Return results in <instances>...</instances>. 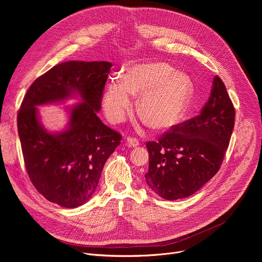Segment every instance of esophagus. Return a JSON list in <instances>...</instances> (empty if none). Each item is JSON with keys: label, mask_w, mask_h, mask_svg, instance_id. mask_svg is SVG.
I'll return each instance as SVG.
<instances>
[{"label": "esophagus", "mask_w": 262, "mask_h": 262, "mask_svg": "<svg viewBox=\"0 0 262 262\" xmlns=\"http://www.w3.org/2000/svg\"><path fill=\"white\" fill-rule=\"evenodd\" d=\"M126 146L130 147V148H134V147H137L139 146V141L136 139V138H130L128 137L126 139Z\"/></svg>", "instance_id": "34e87169"}]
</instances>
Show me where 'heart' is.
Here are the masks:
<instances>
[{
  "instance_id": "1",
  "label": "heart",
  "mask_w": 262,
  "mask_h": 262,
  "mask_svg": "<svg viewBox=\"0 0 262 262\" xmlns=\"http://www.w3.org/2000/svg\"><path fill=\"white\" fill-rule=\"evenodd\" d=\"M195 93L192 78L166 62L135 64L110 83L102 97L108 121L122 122L133 107L132 96H140L139 114L159 130L179 124L188 114Z\"/></svg>"
}]
</instances>
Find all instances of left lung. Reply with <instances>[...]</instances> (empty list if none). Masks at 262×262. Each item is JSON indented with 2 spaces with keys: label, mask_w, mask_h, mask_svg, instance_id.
<instances>
[{
  "label": "left lung",
  "mask_w": 262,
  "mask_h": 262,
  "mask_svg": "<svg viewBox=\"0 0 262 262\" xmlns=\"http://www.w3.org/2000/svg\"><path fill=\"white\" fill-rule=\"evenodd\" d=\"M234 106L226 87L214 77L200 114L173 127L159 142H148L146 184L166 200L186 198L219 171L234 127Z\"/></svg>",
  "instance_id": "obj_1"
}]
</instances>
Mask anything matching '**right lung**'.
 I'll use <instances>...</instances> for the list:
<instances>
[{
    "instance_id": "1",
    "label": "right lung",
    "mask_w": 262,
    "mask_h": 262,
    "mask_svg": "<svg viewBox=\"0 0 262 262\" xmlns=\"http://www.w3.org/2000/svg\"><path fill=\"white\" fill-rule=\"evenodd\" d=\"M112 66L106 61L60 63L34 81L21 102L17 129L27 172L36 190L62 207L91 199L106 160L120 144L121 136L97 116ZM72 98L80 102L67 106L66 127L46 129L38 106Z\"/></svg>"
}]
</instances>
